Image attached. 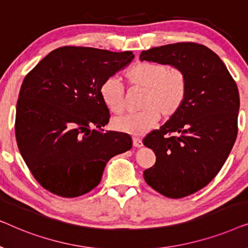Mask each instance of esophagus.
Instances as JSON below:
<instances>
[{
  "label": "esophagus",
  "mask_w": 248,
  "mask_h": 248,
  "mask_svg": "<svg viewBox=\"0 0 248 248\" xmlns=\"http://www.w3.org/2000/svg\"><path fill=\"white\" fill-rule=\"evenodd\" d=\"M133 145L135 148H141L143 143H142V140L139 138H133Z\"/></svg>",
  "instance_id": "1"
}]
</instances>
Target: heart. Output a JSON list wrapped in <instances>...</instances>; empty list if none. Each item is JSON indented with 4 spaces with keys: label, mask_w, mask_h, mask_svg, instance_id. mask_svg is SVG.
Segmentation results:
<instances>
[{
    "label": "heart",
    "mask_w": 248,
    "mask_h": 248,
    "mask_svg": "<svg viewBox=\"0 0 248 248\" xmlns=\"http://www.w3.org/2000/svg\"><path fill=\"white\" fill-rule=\"evenodd\" d=\"M125 77L131 86L144 89L141 111L114 118L113 126L124 133L142 135L157 124L160 115L170 118L178 113L187 94V78L181 69L157 62H139ZM100 97L110 111L124 110V87L117 78L109 77L101 83Z\"/></svg>",
    "instance_id": "b5f03b06"
}]
</instances>
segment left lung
Here are the masks:
<instances>
[{"mask_svg":"<svg viewBox=\"0 0 248 248\" xmlns=\"http://www.w3.org/2000/svg\"><path fill=\"white\" fill-rule=\"evenodd\" d=\"M140 60L178 67L187 78V94L178 113L143 139L157 157L143 172L147 184L167 198H184L208 185L232 151L238 88L220 57L200 44L154 47L143 50Z\"/></svg>","mask_w":248,"mask_h":248,"instance_id":"obj_1","label":"left lung"}]
</instances>
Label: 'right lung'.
<instances>
[{"label":"right lung","mask_w":248,"mask_h":248,"mask_svg":"<svg viewBox=\"0 0 248 248\" xmlns=\"http://www.w3.org/2000/svg\"><path fill=\"white\" fill-rule=\"evenodd\" d=\"M133 59L132 52L65 46L26 76L16 139L29 170L47 191L63 198L86 194L100 183L108 160L132 148L128 134L101 128L109 122V109L99 89Z\"/></svg>","instance_id":"obj_1"}]
</instances>
